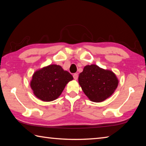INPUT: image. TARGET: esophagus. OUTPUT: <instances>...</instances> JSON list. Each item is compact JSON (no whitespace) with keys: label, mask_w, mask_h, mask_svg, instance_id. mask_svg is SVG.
Listing matches in <instances>:
<instances>
[{"label":"esophagus","mask_w":146,"mask_h":146,"mask_svg":"<svg viewBox=\"0 0 146 146\" xmlns=\"http://www.w3.org/2000/svg\"><path fill=\"white\" fill-rule=\"evenodd\" d=\"M78 73H75L73 75V78L75 80H77L78 79Z\"/></svg>","instance_id":"esophagus-1"}]
</instances>
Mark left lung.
Listing matches in <instances>:
<instances>
[{"label":"left lung","instance_id":"left-lung-1","mask_svg":"<svg viewBox=\"0 0 146 146\" xmlns=\"http://www.w3.org/2000/svg\"><path fill=\"white\" fill-rule=\"evenodd\" d=\"M78 82L82 90L92 102H101L113 94L119 83L116 75L97 65H87L80 73Z\"/></svg>","mask_w":146,"mask_h":146}]
</instances>
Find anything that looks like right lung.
Instances as JSON below:
<instances>
[{
	"label": "right lung",
	"mask_w": 146,
	"mask_h": 146,
	"mask_svg": "<svg viewBox=\"0 0 146 146\" xmlns=\"http://www.w3.org/2000/svg\"><path fill=\"white\" fill-rule=\"evenodd\" d=\"M73 79V76L61 66L50 64L36 71L30 85L36 97L42 101L51 102L59 97L65 86Z\"/></svg>",
	"instance_id": "1"
}]
</instances>
